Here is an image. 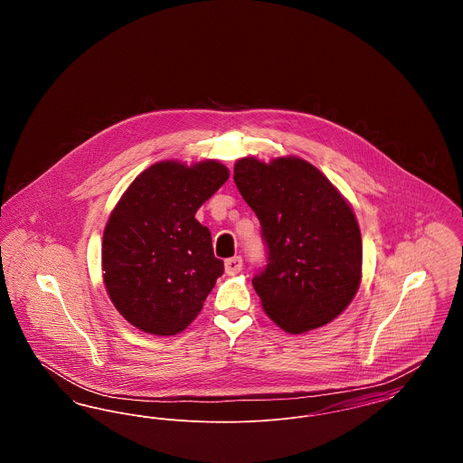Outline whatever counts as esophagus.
<instances>
[{
	"mask_svg": "<svg viewBox=\"0 0 463 463\" xmlns=\"http://www.w3.org/2000/svg\"><path fill=\"white\" fill-rule=\"evenodd\" d=\"M242 267L241 257H232V259H227L225 260V274L227 276H236Z\"/></svg>",
	"mask_w": 463,
	"mask_h": 463,
	"instance_id": "1",
	"label": "esophagus"
}]
</instances>
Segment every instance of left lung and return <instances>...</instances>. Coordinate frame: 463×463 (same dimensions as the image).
Segmentation results:
<instances>
[{"mask_svg":"<svg viewBox=\"0 0 463 463\" xmlns=\"http://www.w3.org/2000/svg\"><path fill=\"white\" fill-rule=\"evenodd\" d=\"M234 182L269 246V264L253 278L265 314L291 335L331 323L349 307L363 278V241L351 203L298 156L269 163L240 157Z\"/></svg>","mask_w":463,"mask_h":463,"instance_id":"obj_1","label":"left lung"}]
</instances>
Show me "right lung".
Listing matches in <instances>:
<instances>
[{
  "label": "right lung",
  "mask_w": 463,
  "mask_h": 463,
  "mask_svg": "<svg viewBox=\"0 0 463 463\" xmlns=\"http://www.w3.org/2000/svg\"><path fill=\"white\" fill-rule=\"evenodd\" d=\"M227 178L229 168L217 159L157 161L135 176L112 208L102 238V278L112 306L137 330L170 336L201 312L223 262L196 212Z\"/></svg>",
  "instance_id": "1"
}]
</instances>
